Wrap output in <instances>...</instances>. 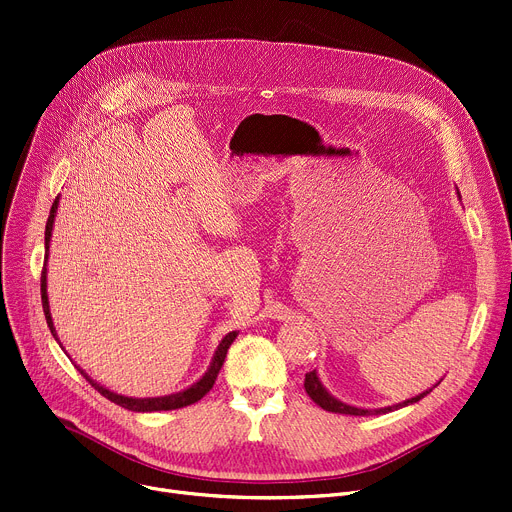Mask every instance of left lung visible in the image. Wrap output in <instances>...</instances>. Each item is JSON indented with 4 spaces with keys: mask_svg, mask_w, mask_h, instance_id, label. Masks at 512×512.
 <instances>
[{
    "mask_svg": "<svg viewBox=\"0 0 512 512\" xmlns=\"http://www.w3.org/2000/svg\"><path fill=\"white\" fill-rule=\"evenodd\" d=\"M457 194H459V190H457ZM441 383V381H439ZM439 383H435L432 387H437ZM305 391H307V396L316 402L320 408H324V410H328V412H334V414H350V416H371V414H387V412H393V410H400V408H406V406H410V404H416V402H420L426 393H430L432 391V387L430 389H426V391H422V393H418V396H414V398H410V400H404V402H400V404H393V406H387V408H377V410H367V408H357V406H350V404H346V402H340L338 398H334L332 393L324 387V383L320 381V377H318V371L313 369V371H309L307 375H305Z\"/></svg>",
    "mask_w": 512,
    "mask_h": 512,
    "instance_id": "1",
    "label": "left lung"
}]
</instances>
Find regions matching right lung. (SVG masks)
Returning a JSON list of instances; mask_svg holds the SVG:
<instances>
[{
	"label": "right lung",
	"instance_id": "1",
	"mask_svg": "<svg viewBox=\"0 0 512 512\" xmlns=\"http://www.w3.org/2000/svg\"><path fill=\"white\" fill-rule=\"evenodd\" d=\"M59 199L61 196H57L53 207H51V215H49V221H47V227H45V258L49 260V246H51V235H53V225H55V215H57V207H59ZM47 260H45V266H43V274H41V297H43V309H45V318H47V324H49V330L53 334L55 340L57 338V330H55V324H53V318H51V307H49V295H47ZM238 338V332H229L223 336V340L219 342L215 355L211 359V365L209 369L205 371V375L192 383L190 387L178 391V393H170V396H160V398H129V396H121V393H114L112 389L100 385L98 381H94L82 367H77V371H80L94 389H98L102 396L110 402H114L116 406H121L125 410H131V412H162V410H178V408H184V406H190L194 402H199L205 393L213 387L221 367H223V361L227 357V348L231 346V342ZM61 344V342H59Z\"/></svg>",
	"mask_w": 512,
	"mask_h": 512
}]
</instances>
